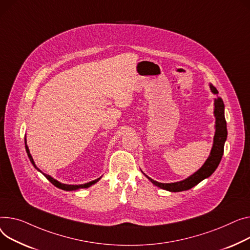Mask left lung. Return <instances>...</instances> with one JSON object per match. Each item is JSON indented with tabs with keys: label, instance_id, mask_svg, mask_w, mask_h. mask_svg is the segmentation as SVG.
Here are the masks:
<instances>
[{
	"label": "left lung",
	"instance_id": "obj_1",
	"mask_svg": "<svg viewBox=\"0 0 250 250\" xmlns=\"http://www.w3.org/2000/svg\"><path fill=\"white\" fill-rule=\"evenodd\" d=\"M210 90L213 94H218V90L216 89L211 83L209 84ZM224 104L221 97H217L214 99V116H215V135L213 138V146L211 148L210 155L208 159L205 161L202 167L199 169L197 172L189 176L188 178L175 182V183H160L152 178L146 176L145 173L144 175L151 181L153 184L161 189L167 190L170 192H182L187 191L197 184H199L204 179L209 178L215 170L217 169L218 165L222 159L223 152H224V144L227 139V127H226V121L224 115Z\"/></svg>",
	"mask_w": 250,
	"mask_h": 250
}]
</instances>
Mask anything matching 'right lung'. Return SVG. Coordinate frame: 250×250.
Masks as SVG:
<instances>
[{
    "instance_id": "1",
    "label": "right lung",
    "mask_w": 250,
    "mask_h": 250,
    "mask_svg": "<svg viewBox=\"0 0 250 250\" xmlns=\"http://www.w3.org/2000/svg\"><path fill=\"white\" fill-rule=\"evenodd\" d=\"M25 148H26V152H27V155H28V157H29V160H30V162L32 163V165L34 166V168L36 169V170H38L40 173H42L50 182L52 183V184L55 186V187H57V188H59V189H62V190H64V191H77V190H79V189H83V188H89L90 186H92V185H94L96 182H98L99 180L102 179V177H99V178H97V179H95V180H93V181H90V182H88V183H85V184H80V185H69V184H63V183H60L59 181H57V180H55L54 178H52L51 176L50 175H47V174H45V173H43L42 171H40V169L37 167L36 166V164H35V162H34V160H33V158H32V156H31V154H30V151H29V147H28V146H27V140H26V138H25Z\"/></svg>"
}]
</instances>
